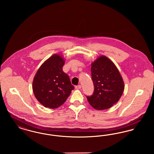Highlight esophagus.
Wrapping results in <instances>:
<instances>
[{
    "label": "esophagus",
    "instance_id": "1",
    "mask_svg": "<svg viewBox=\"0 0 154 154\" xmlns=\"http://www.w3.org/2000/svg\"><path fill=\"white\" fill-rule=\"evenodd\" d=\"M75 89H79L81 88V86L80 85H79L75 86Z\"/></svg>",
    "mask_w": 154,
    "mask_h": 154
}]
</instances>
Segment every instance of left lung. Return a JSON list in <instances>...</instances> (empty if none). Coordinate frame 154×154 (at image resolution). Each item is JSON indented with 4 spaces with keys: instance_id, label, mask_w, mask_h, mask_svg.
<instances>
[{
    "instance_id": "left-lung-1",
    "label": "left lung",
    "mask_w": 154,
    "mask_h": 154,
    "mask_svg": "<svg viewBox=\"0 0 154 154\" xmlns=\"http://www.w3.org/2000/svg\"><path fill=\"white\" fill-rule=\"evenodd\" d=\"M91 76L94 92L87 97L93 108L106 110L119 101L124 91V82L117 67L110 59L101 55L92 62Z\"/></svg>"
}]
</instances>
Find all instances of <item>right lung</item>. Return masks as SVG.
I'll use <instances>...</instances> for the list:
<instances>
[{
	"label": "right lung",
	"instance_id": "obj_1",
	"mask_svg": "<svg viewBox=\"0 0 154 154\" xmlns=\"http://www.w3.org/2000/svg\"><path fill=\"white\" fill-rule=\"evenodd\" d=\"M65 59L54 54L39 67L33 81L32 89L37 100L50 109H57L65 102L74 89L69 75L62 67Z\"/></svg>",
	"mask_w": 154,
	"mask_h": 154
}]
</instances>
